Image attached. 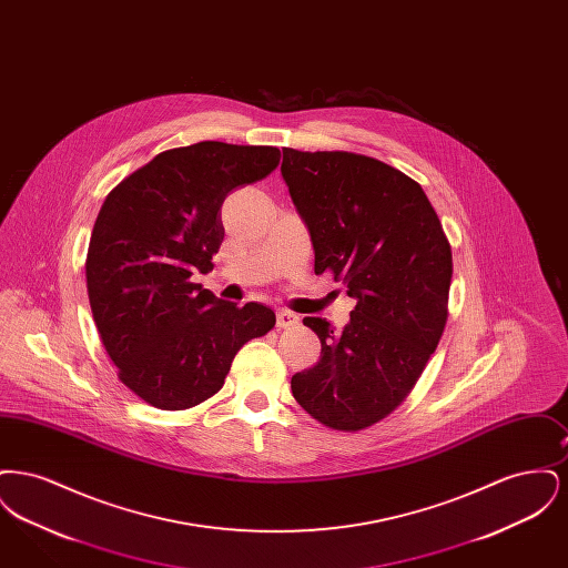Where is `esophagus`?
<instances>
[{
  "label": "esophagus",
  "instance_id": "obj_1",
  "mask_svg": "<svg viewBox=\"0 0 568 568\" xmlns=\"http://www.w3.org/2000/svg\"><path fill=\"white\" fill-rule=\"evenodd\" d=\"M297 315H294L292 311H285V308H281L278 313H276V327H294V325H297Z\"/></svg>",
  "mask_w": 568,
  "mask_h": 568
}]
</instances>
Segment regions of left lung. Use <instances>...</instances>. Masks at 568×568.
<instances>
[{"label": "left lung", "mask_w": 568, "mask_h": 568, "mask_svg": "<svg viewBox=\"0 0 568 568\" xmlns=\"http://www.w3.org/2000/svg\"><path fill=\"white\" fill-rule=\"evenodd\" d=\"M281 174L315 248L357 300L341 332L304 317L322 341L313 368L292 377L297 405L332 430L387 417L422 377L447 324L452 246L419 183L347 151L283 149Z\"/></svg>", "instance_id": "left-lung-1"}]
</instances>
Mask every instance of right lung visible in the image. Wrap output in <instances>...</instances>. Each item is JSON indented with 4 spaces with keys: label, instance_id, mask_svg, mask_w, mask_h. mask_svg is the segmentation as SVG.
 Segmentation results:
<instances>
[{
    "label": "right lung",
    "instance_id": "1",
    "mask_svg": "<svg viewBox=\"0 0 568 568\" xmlns=\"http://www.w3.org/2000/svg\"><path fill=\"white\" fill-rule=\"evenodd\" d=\"M276 146L204 140L163 151L110 191L87 251V292L119 378L162 410L204 403L234 355L268 334L274 311L236 306L193 283L213 271L227 193L278 165Z\"/></svg>",
    "mask_w": 568,
    "mask_h": 568
}]
</instances>
